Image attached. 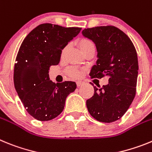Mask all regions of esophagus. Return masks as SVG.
Returning a JSON list of instances; mask_svg holds the SVG:
<instances>
[{
	"label": "esophagus",
	"mask_w": 152,
	"mask_h": 152,
	"mask_svg": "<svg viewBox=\"0 0 152 152\" xmlns=\"http://www.w3.org/2000/svg\"><path fill=\"white\" fill-rule=\"evenodd\" d=\"M83 84V81H77V82H76V85H77V86H81Z\"/></svg>",
	"instance_id": "34e87169"
}]
</instances>
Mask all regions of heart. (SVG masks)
Wrapping results in <instances>:
<instances>
[{"mask_svg":"<svg viewBox=\"0 0 152 152\" xmlns=\"http://www.w3.org/2000/svg\"><path fill=\"white\" fill-rule=\"evenodd\" d=\"M90 46H94V43H92V40L89 39H86V38H84V39H82L80 41V47L81 49V50L83 51V50H85L87 47H90ZM66 51V48L63 49V53H64ZM67 73L70 77L75 78V79H79V78L83 76V71L80 69V68L76 66L70 67L67 70Z\"/></svg>","mask_w":152,"mask_h":152,"instance_id":"heart-1","label":"heart"}]
</instances>
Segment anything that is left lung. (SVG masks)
<instances>
[{
  "instance_id": "obj_1",
  "label": "left lung",
  "mask_w": 152,
  "mask_h": 152,
  "mask_svg": "<svg viewBox=\"0 0 152 152\" xmlns=\"http://www.w3.org/2000/svg\"><path fill=\"white\" fill-rule=\"evenodd\" d=\"M82 33L94 42L98 53L89 76L109 77L107 85L101 88L93 86L94 95L87 99V109L99 122H113L127 112L136 94V50L130 38L114 26L87 28Z\"/></svg>"
}]
</instances>
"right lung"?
Masks as SVG:
<instances>
[{
	"label": "right lung",
	"mask_w": 152,
	"mask_h": 152,
	"mask_svg": "<svg viewBox=\"0 0 152 152\" xmlns=\"http://www.w3.org/2000/svg\"><path fill=\"white\" fill-rule=\"evenodd\" d=\"M81 29L42 23L21 43L14 65V86L27 113L39 121L57 117L68 95L76 89L75 82L53 83L49 70L60 63L62 50Z\"/></svg>",
	"instance_id": "obj_1"
}]
</instances>
